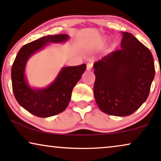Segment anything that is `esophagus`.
Returning a JSON list of instances; mask_svg holds the SVG:
<instances>
[{"mask_svg": "<svg viewBox=\"0 0 161 161\" xmlns=\"http://www.w3.org/2000/svg\"><path fill=\"white\" fill-rule=\"evenodd\" d=\"M93 68V64L92 63H87V70L90 71L92 70Z\"/></svg>", "mask_w": 161, "mask_h": 161, "instance_id": "34e87169", "label": "esophagus"}]
</instances>
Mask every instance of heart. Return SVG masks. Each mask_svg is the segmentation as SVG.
<instances>
[{
  "mask_svg": "<svg viewBox=\"0 0 161 161\" xmlns=\"http://www.w3.org/2000/svg\"><path fill=\"white\" fill-rule=\"evenodd\" d=\"M105 42H106V38H103V43H105Z\"/></svg>",
  "mask_w": 161,
  "mask_h": 161,
  "instance_id": "obj_1",
  "label": "heart"
}]
</instances>
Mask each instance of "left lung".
<instances>
[{"mask_svg":"<svg viewBox=\"0 0 161 161\" xmlns=\"http://www.w3.org/2000/svg\"><path fill=\"white\" fill-rule=\"evenodd\" d=\"M123 36L121 50L93 64L96 103L103 112L117 117L131 115L145 103L154 77L150 50L131 33Z\"/></svg>","mask_w":161,"mask_h":161,"instance_id":"8db88e82","label":"left lung"}]
</instances>
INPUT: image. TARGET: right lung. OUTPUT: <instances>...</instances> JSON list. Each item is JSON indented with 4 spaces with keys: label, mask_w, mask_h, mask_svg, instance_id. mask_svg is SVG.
Listing matches in <instances>:
<instances>
[{
    "label": "right lung",
    "mask_w": 161,
    "mask_h": 161,
    "mask_svg": "<svg viewBox=\"0 0 161 161\" xmlns=\"http://www.w3.org/2000/svg\"><path fill=\"white\" fill-rule=\"evenodd\" d=\"M69 38L67 34L44 36L22 47L14 61L11 71L14 95L21 107L36 117H52L66 109L73 88L86 70V64L62 68L47 86L33 87L29 84L25 74L28 60L50 44L65 43Z\"/></svg>",
    "instance_id": "obj_1"
}]
</instances>
